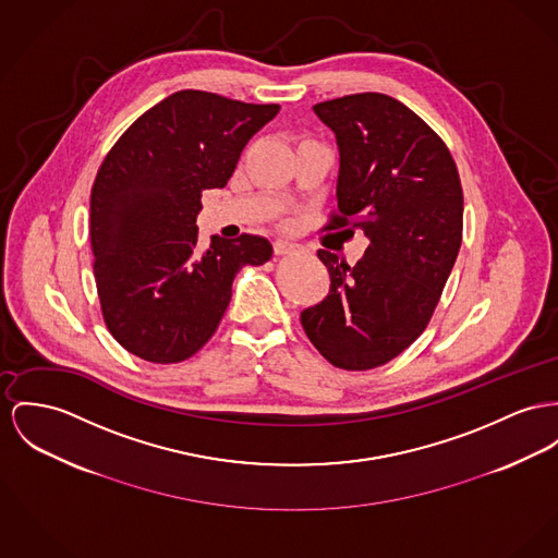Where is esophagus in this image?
<instances>
[{
	"label": "esophagus",
	"mask_w": 558,
	"mask_h": 558,
	"mask_svg": "<svg viewBox=\"0 0 558 558\" xmlns=\"http://www.w3.org/2000/svg\"><path fill=\"white\" fill-rule=\"evenodd\" d=\"M294 243H290V241H275V245H272V250H275V254L277 256H286V254H290V252H294Z\"/></svg>",
	"instance_id": "esophagus-1"
}]
</instances>
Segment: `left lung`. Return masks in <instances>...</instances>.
Segmentation results:
<instances>
[{"label": "left lung", "mask_w": 558, "mask_h": 558, "mask_svg": "<svg viewBox=\"0 0 558 558\" xmlns=\"http://www.w3.org/2000/svg\"><path fill=\"white\" fill-rule=\"evenodd\" d=\"M336 135L338 211L326 230L368 236L349 266L328 250L330 294L300 313L315 349L342 371L398 357L427 328L463 232V190L438 133L398 99L357 93L313 106Z\"/></svg>", "instance_id": "left-lung-1"}]
</instances>
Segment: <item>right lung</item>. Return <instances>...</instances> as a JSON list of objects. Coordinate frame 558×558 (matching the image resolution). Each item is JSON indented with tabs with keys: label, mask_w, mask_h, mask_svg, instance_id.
<instances>
[{
	"label": "right lung",
	"mask_w": 558,
	"mask_h": 558,
	"mask_svg": "<svg viewBox=\"0 0 558 558\" xmlns=\"http://www.w3.org/2000/svg\"><path fill=\"white\" fill-rule=\"evenodd\" d=\"M279 112L180 90L113 144L90 192L93 270L110 335L151 364L192 357L218 330L234 275L270 260L256 234L198 250L205 190L228 184L247 142Z\"/></svg>",
	"instance_id": "1"
}]
</instances>
